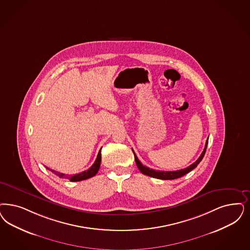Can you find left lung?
<instances>
[{"instance_id": "8db88e82", "label": "left lung", "mask_w": 250, "mask_h": 250, "mask_svg": "<svg viewBox=\"0 0 250 250\" xmlns=\"http://www.w3.org/2000/svg\"><path fill=\"white\" fill-rule=\"evenodd\" d=\"M208 139H207L205 147H204V149H203V151H202L201 155L199 156V158H198V160H197L194 164H191L190 166L187 167V168H185V169L177 170V171H172V172H171V171H169V172H164V171H156V170L150 169V168H148V167H146V166H144L143 164H141V163L139 162V160H138V157L136 155V153L134 152V150H133V149H132V150H133V153H134V156H135V161H136L137 166H138L139 171L142 172L143 174H146V175H148V176L154 177V178H157V179H162V180H172V179L180 178V177L184 176V175H185V174H187V173H188L190 171H192L193 169H195V168L198 166V164L202 161L203 157L205 155L207 146H208Z\"/></svg>"}]
</instances>
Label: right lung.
<instances>
[{
	"label": "right lung",
	"instance_id": "add662e5",
	"mask_svg": "<svg viewBox=\"0 0 250 250\" xmlns=\"http://www.w3.org/2000/svg\"><path fill=\"white\" fill-rule=\"evenodd\" d=\"M101 162H102V155H101V151H99L94 164L88 170L78 173V174H74V175H69V174H64V173H62V172H56L54 170L49 169L48 167H46V168L53 173H55L60 178H67L71 182H78L86 180V179H88V178L96 175L97 172H99V169H100V166H101Z\"/></svg>",
	"mask_w": 250,
	"mask_h": 250
}]
</instances>
